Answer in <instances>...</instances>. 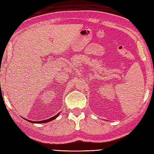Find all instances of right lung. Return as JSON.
<instances>
[{
    "instance_id": "obj_1",
    "label": "right lung",
    "mask_w": 154,
    "mask_h": 154,
    "mask_svg": "<svg viewBox=\"0 0 154 154\" xmlns=\"http://www.w3.org/2000/svg\"><path fill=\"white\" fill-rule=\"evenodd\" d=\"M59 115V113L57 114V115H55V116H54V117H52V118H50V119H47V120L41 121H32L28 120V119H25V120H26V121H28L30 122H33V123H45V122H49V121H51L54 120V119H56V118L58 117V115Z\"/></svg>"
}]
</instances>
